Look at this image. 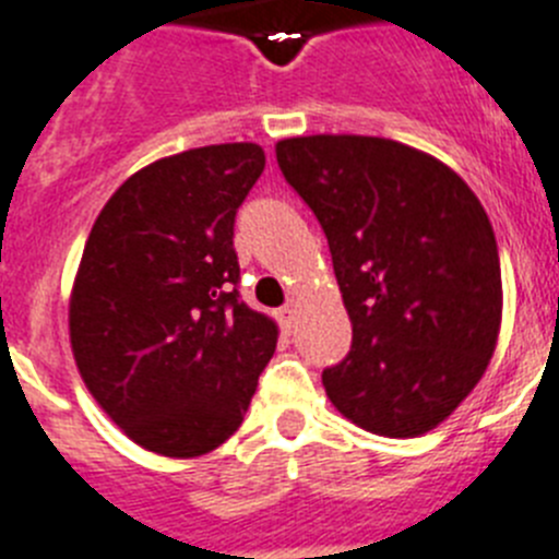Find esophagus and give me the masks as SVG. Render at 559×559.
Segmentation results:
<instances>
[{"label": "esophagus", "mask_w": 559, "mask_h": 559, "mask_svg": "<svg viewBox=\"0 0 559 559\" xmlns=\"http://www.w3.org/2000/svg\"><path fill=\"white\" fill-rule=\"evenodd\" d=\"M295 314H298V300H289L284 309H278V323L284 331L295 329Z\"/></svg>", "instance_id": "34e87169"}]
</instances>
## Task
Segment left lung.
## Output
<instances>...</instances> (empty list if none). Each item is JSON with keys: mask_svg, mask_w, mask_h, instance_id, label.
<instances>
[{"mask_svg": "<svg viewBox=\"0 0 559 559\" xmlns=\"http://www.w3.org/2000/svg\"><path fill=\"white\" fill-rule=\"evenodd\" d=\"M275 158L323 225L354 325L325 395L373 435L437 429L499 342V248L479 198L435 155L379 135H298Z\"/></svg>", "mask_w": 559, "mask_h": 559, "instance_id": "left-lung-1", "label": "left lung"}]
</instances>
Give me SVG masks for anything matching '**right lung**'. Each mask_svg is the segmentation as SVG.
I'll return each mask as SVG.
<instances>
[{
	"instance_id": "obj_1",
	"label": "right lung",
	"mask_w": 559,
	"mask_h": 559,
	"mask_svg": "<svg viewBox=\"0 0 559 559\" xmlns=\"http://www.w3.org/2000/svg\"><path fill=\"white\" fill-rule=\"evenodd\" d=\"M253 142L147 164L99 211L69 298V340L105 415L142 449L189 460L245 420L278 325L239 300L234 219Z\"/></svg>"
}]
</instances>
